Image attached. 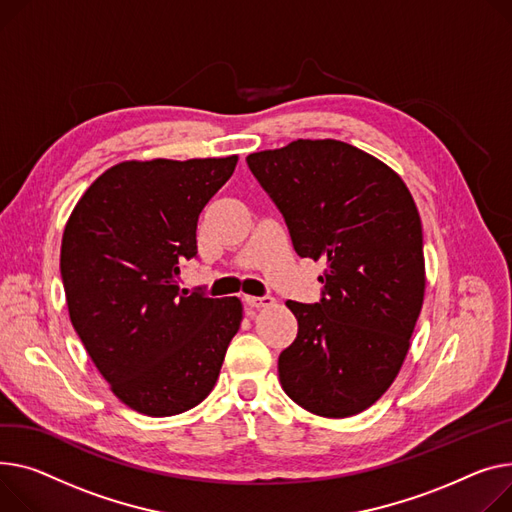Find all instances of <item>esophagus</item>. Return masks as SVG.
<instances>
[{"label":"esophagus","mask_w":512,"mask_h":512,"mask_svg":"<svg viewBox=\"0 0 512 512\" xmlns=\"http://www.w3.org/2000/svg\"><path fill=\"white\" fill-rule=\"evenodd\" d=\"M245 302L253 309H265V306H271L276 302L274 296H245Z\"/></svg>","instance_id":"esophagus-1"}]
</instances>
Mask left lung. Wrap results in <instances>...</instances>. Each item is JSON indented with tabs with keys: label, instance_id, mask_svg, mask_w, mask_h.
<instances>
[{
	"label": "left lung",
	"instance_id": "1",
	"mask_svg": "<svg viewBox=\"0 0 512 512\" xmlns=\"http://www.w3.org/2000/svg\"><path fill=\"white\" fill-rule=\"evenodd\" d=\"M247 164L294 251L327 263L319 302H286L298 335L280 354V383L306 412L356 416L395 381L422 311L414 197L385 162L337 140H296L249 154Z\"/></svg>",
	"mask_w": 512,
	"mask_h": 512
}]
</instances>
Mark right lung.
<instances>
[{
	"instance_id": "obj_1",
	"label": "right lung",
	"mask_w": 512,
	"mask_h": 512,
	"mask_svg": "<svg viewBox=\"0 0 512 512\" xmlns=\"http://www.w3.org/2000/svg\"><path fill=\"white\" fill-rule=\"evenodd\" d=\"M236 160L115 164L65 224L59 267L72 325L111 391L140 414L175 416L206 399L241 327L236 296L177 284L197 255L199 214Z\"/></svg>"
}]
</instances>
